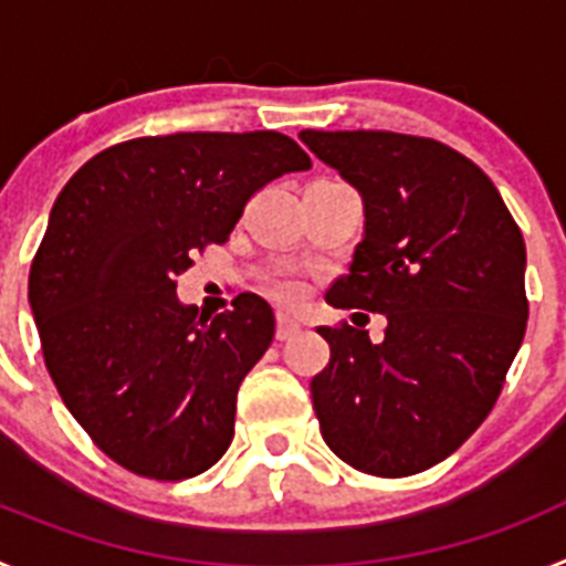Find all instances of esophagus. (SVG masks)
Returning a JSON list of instances; mask_svg holds the SVG:
<instances>
[{
    "instance_id": "1",
    "label": "esophagus",
    "mask_w": 566,
    "mask_h": 566,
    "mask_svg": "<svg viewBox=\"0 0 566 566\" xmlns=\"http://www.w3.org/2000/svg\"><path fill=\"white\" fill-rule=\"evenodd\" d=\"M300 319L289 317V314H277V339H292L294 334H300Z\"/></svg>"
}]
</instances>
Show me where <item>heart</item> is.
<instances>
[{
    "label": "heart",
    "mask_w": 566,
    "mask_h": 566,
    "mask_svg": "<svg viewBox=\"0 0 566 566\" xmlns=\"http://www.w3.org/2000/svg\"><path fill=\"white\" fill-rule=\"evenodd\" d=\"M300 286L297 283H292V280H283V283H277V297L286 300V303H297L300 300Z\"/></svg>",
    "instance_id": "1"
}]
</instances>
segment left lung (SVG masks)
Wrapping results in <instances>:
<instances>
[{
  "instance_id": "8db88e82",
  "label": "left lung",
  "mask_w": 566,
  "mask_h": 566,
  "mask_svg": "<svg viewBox=\"0 0 566 566\" xmlns=\"http://www.w3.org/2000/svg\"><path fill=\"white\" fill-rule=\"evenodd\" d=\"M363 195L365 234L326 300L385 314L368 332L319 326L332 357L312 379L319 433L345 464L413 476L451 457L493 411L527 328L522 229L462 153L385 129H303Z\"/></svg>"
}]
</instances>
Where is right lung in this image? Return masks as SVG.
<instances>
[{
  "label": "right lung",
  "instance_id": "1",
  "mask_svg": "<svg viewBox=\"0 0 566 566\" xmlns=\"http://www.w3.org/2000/svg\"><path fill=\"white\" fill-rule=\"evenodd\" d=\"M308 167L272 129L147 135L93 155L59 192L28 300L67 411L113 462L181 482L227 453L274 312L247 292L198 317L175 277L229 238L254 192Z\"/></svg>",
  "mask_w": 566,
  "mask_h": 566
}]
</instances>
